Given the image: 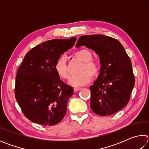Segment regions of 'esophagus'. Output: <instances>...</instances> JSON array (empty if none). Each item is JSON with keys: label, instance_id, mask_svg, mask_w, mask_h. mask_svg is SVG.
Masks as SVG:
<instances>
[{"label": "esophagus", "instance_id": "1", "mask_svg": "<svg viewBox=\"0 0 149 149\" xmlns=\"http://www.w3.org/2000/svg\"><path fill=\"white\" fill-rule=\"evenodd\" d=\"M81 89V88L80 87H74V91L75 92H76V91H79Z\"/></svg>", "mask_w": 149, "mask_h": 149}]
</instances>
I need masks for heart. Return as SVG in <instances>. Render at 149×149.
I'll use <instances>...</instances> for the list:
<instances>
[{
    "label": "heart",
    "mask_w": 149,
    "mask_h": 149,
    "mask_svg": "<svg viewBox=\"0 0 149 149\" xmlns=\"http://www.w3.org/2000/svg\"><path fill=\"white\" fill-rule=\"evenodd\" d=\"M75 55L84 62V64L80 70V72L81 73L71 76L69 83L73 86H83L90 82L91 76L95 78L99 75L100 64L98 60L92 58V52L88 49H80L75 52ZM54 69L57 74L61 78L68 79L69 77V69L66 62V57L64 54H61L56 59L54 64Z\"/></svg>",
    "instance_id": "1"
}]
</instances>
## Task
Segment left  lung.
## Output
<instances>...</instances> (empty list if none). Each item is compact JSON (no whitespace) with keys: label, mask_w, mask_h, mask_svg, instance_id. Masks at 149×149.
Here are the masks:
<instances>
[{"label":"left lung","mask_w":149,"mask_h":149,"mask_svg":"<svg viewBox=\"0 0 149 149\" xmlns=\"http://www.w3.org/2000/svg\"><path fill=\"white\" fill-rule=\"evenodd\" d=\"M85 46L99 56L101 67L98 79L90 87L93 112L108 116L128 104L135 85L132 62L117 39L103 35H84L76 47Z\"/></svg>","instance_id":"8db88e82"}]
</instances>
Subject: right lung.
<instances>
[{
  "instance_id": "add662e5",
  "label": "right lung",
  "mask_w": 149,
  "mask_h": 149,
  "mask_svg": "<svg viewBox=\"0 0 149 149\" xmlns=\"http://www.w3.org/2000/svg\"><path fill=\"white\" fill-rule=\"evenodd\" d=\"M76 39H52L37 45L27 52L17 69L15 97L31 122L53 125L64 117L74 89L60 79L54 64L59 56L74 47Z\"/></svg>"
}]
</instances>
